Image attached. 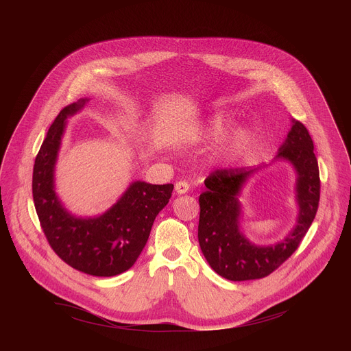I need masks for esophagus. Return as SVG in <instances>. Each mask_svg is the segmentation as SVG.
I'll return each instance as SVG.
<instances>
[{"instance_id":"1","label":"esophagus","mask_w":351,"mask_h":351,"mask_svg":"<svg viewBox=\"0 0 351 351\" xmlns=\"http://www.w3.org/2000/svg\"><path fill=\"white\" fill-rule=\"evenodd\" d=\"M189 189H190L189 183H187V182H183V180H180V182H178V183L175 184V191H176L178 194H186V193L189 191Z\"/></svg>"}]
</instances>
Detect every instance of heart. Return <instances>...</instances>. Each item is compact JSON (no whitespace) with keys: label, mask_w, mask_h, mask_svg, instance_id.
<instances>
[{"label":"heart","mask_w":351,"mask_h":351,"mask_svg":"<svg viewBox=\"0 0 351 351\" xmlns=\"http://www.w3.org/2000/svg\"><path fill=\"white\" fill-rule=\"evenodd\" d=\"M228 123H229L228 117L217 115L210 119L206 128V134L208 137H218L225 132ZM253 137H254L253 130L247 125H240L232 129L219 140L215 148V157L225 164L236 162L247 152V148L253 141Z\"/></svg>","instance_id":"obj_1"}]
</instances>
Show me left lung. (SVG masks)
Wrapping results in <instances>:
<instances>
[{
    "label": "left lung",
    "instance_id": "obj_1",
    "mask_svg": "<svg viewBox=\"0 0 351 351\" xmlns=\"http://www.w3.org/2000/svg\"><path fill=\"white\" fill-rule=\"evenodd\" d=\"M291 123L285 143L272 161H287L297 173L298 217L283 240L257 245L240 229L239 195L248 178L260 168L218 169L204 180L207 190L198 198V243L211 268L225 279L240 282L261 279L272 274L295 252L315 218L321 183L314 143L302 122L293 119Z\"/></svg>",
    "mask_w": 351,
    "mask_h": 351
}]
</instances>
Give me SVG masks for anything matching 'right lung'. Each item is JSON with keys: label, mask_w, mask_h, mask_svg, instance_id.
<instances>
[{"label": "right lung", "mask_w": 351, "mask_h": 351, "mask_svg": "<svg viewBox=\"0 0 351 351\" xmlns=\"http://www.w3.org/2000/svg\"><path fill=\"white\" fill-rule=\"evenodd\" d=\"M87 101L88 98H80L65 107L49 126L34 161L33 199L41 229L61 260L87 275L115 276L138 258L173 184L136 180L104 214L93 218L72 215L56 193L54 172L66 119Z\"/></svg>", "instance_id": "obj_1"}]
</instances>
